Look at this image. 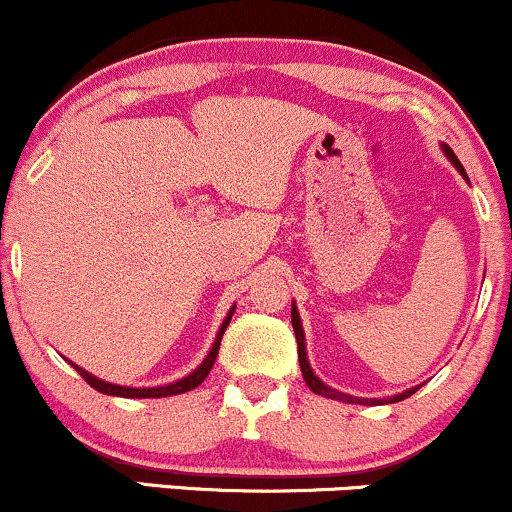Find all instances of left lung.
Masks as SVG:
<instances>
[{
	"label": "left lung",
	"instance_id": "8db88e82",
	"mask_svg": "<svg viewBox=\"0 0 512 512\" xmlns=\"http://www.w3.org/2000/svg\"><path fill=\"white\" fill-rule=\"evenodd\" d=\"M442 152H445V157L450 159L452 166L462 174L464 181H469L467 171H464V166L459 164V159L455 157V152H452L450 147L442 145ZM292 329H295V338H297V358H300V367H302V377L304 382H307V387L312 389L314 394L319 396H326V399H336V401H343V404H396V401L401 399H409L411 394H416L418 389H421V384L418 387H411L406 389V392L401 394H394V396H387V399H363V396H350V394H343L338 392V389L329 387V384H324L319 380L317 375H314L312 365H309V358H307V346H304V329H302V319H300V312H297V304L292 302Z\"/></svg>",
	"mask_w": 512,
	"mask_h": 512
}]
</instances>
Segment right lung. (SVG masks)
I'll use <instances>...</instances> for the list:
<instances>
[{
    "label": "right lung",
    "mask_w": 512,
    "mask_h": 512,
    "mask_svg": "<svg viewBox=\"0 0 512 512\" xmlns=\"http://www.w3.org/2000/svg\"><path fill=\"white\" fill-rule=\"evenodd\" d=\"M234 309H237V304H232V309L227 312L225 321H222L220 331H217L215 336V343H212V348L208 350V355L203 358V363H200L195 370L191 372V375L181 377V380L176 382H169V384H157V387H123V384H113V382H106L101 380V377L91 375V372H86L84 367L74 365L72 360H67L74 370L79 372V375L84 377L86 382L91 384V387L96 389V392L101 394H111V396H125V399H162V396H174V394H183V392H191V389L198 387V384L205 382V377L210 375L212 365H215V358H217V350H220V341H222V333H225V329L229 326V321H232V314Z\"/></svg>",
    "instance_id": "1"
}]
</instances>
